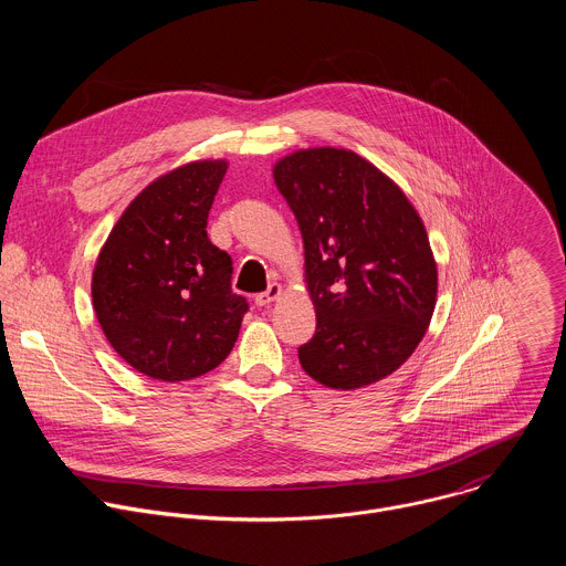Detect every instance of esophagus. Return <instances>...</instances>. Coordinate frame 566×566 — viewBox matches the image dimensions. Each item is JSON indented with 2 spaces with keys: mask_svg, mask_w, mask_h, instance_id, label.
<instances>
[{
  "mask_svg": "<svg viewBox=\"0 0 566 566\" xmlns=\"http://www.w3.org/2000/svg\"><path fill=\"white\" fill-rule=\"evenodd\" d=\"M280 295H282V286H280L277 282H273V284H269V289H266L264 293L255 295V304H258V306H269V304H273Z\"/></svg>",
  "mask_w": 566,
  "mask_h": 566,
  "instance_id": "34e87169",
  "label": "esophagus"
}]
</instances>
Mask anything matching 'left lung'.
<instances>
[{
    "mask_svg": "<svg viewBox=\"0 0 566 566\" xmlns=\"http://www.w3.org/2000/svg\"><path fill=\"white\" fill-rule=\"evenodd\" d=\"M304 244L315 336L302 369L332 389L382 380L423 340L437 304V262L412 201L345 147L295 149L273 166Z\"/></svg>",
    "mask_w": 566,
    "mask_h": 566,
    "instance_id": "obj_1",
    "label": "left lung"
}]
</instances>
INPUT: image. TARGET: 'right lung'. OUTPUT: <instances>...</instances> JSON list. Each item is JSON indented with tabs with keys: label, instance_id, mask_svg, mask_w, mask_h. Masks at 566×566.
<instances>
[{
	"label": "right lung",
	"instance_id": "obj_1",
	"mask_svg": "<svg viewBox=\"0 0 566 566\" xmlns=\"http://www.w3.org/2000/svg\"><path fill=\"white\" fill-rule=\"evenodd\" d=\"M226 158L190 160L145 186L103 244L92 297L101 329L136 371L166 382L212 371L232 352L247 297L208 239Z\"/></svg>",
	"mask_w": 566,
	"mask_h": 566
}]
</instances>
